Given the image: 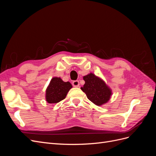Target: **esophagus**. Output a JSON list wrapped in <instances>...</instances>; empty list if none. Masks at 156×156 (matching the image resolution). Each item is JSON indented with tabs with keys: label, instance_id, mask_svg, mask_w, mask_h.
Instances as JSON below:
<instances>
[{
	"label": "esophagus",
	"instance_id": "34e87169",
	"mask_svg": "<svg viewBox=\"0 0 156 156\" xmlns=\"http://www.w3.org/2000/svg\"><path fill=\"white\" fill-rule=\"evenodd\" d=\"M72 85L74 87H78L79 86V81H77V80H76V81H73L72 82Z\"/></svg>",
	"mask_w": 156,
	"mask_h": 156
}]
</instances>
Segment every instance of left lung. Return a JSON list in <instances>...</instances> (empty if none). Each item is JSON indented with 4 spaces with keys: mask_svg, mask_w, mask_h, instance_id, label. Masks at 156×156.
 <instances>
[{
    "mask_svg": "<svg viewBox=\"0 0 156 156\" xmlns=\"http://www.w3.org/2000/svg\"><path fill=\"white\" fill-rule=\"evenodd\" d=\"M83 79L85 83L81 90L86 94L90 101L100 106L110 100L111 90L101 79L90 73L84 76Z\"/></svg>",
    "mask_w": 156,
    "mask_h": 156,
    "instance_id": "left-lung-1",
    "label": "left lung"
}]
</instances>
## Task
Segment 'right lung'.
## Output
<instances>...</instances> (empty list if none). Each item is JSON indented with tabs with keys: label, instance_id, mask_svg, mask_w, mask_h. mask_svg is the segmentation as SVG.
Returning <instances> with one entry per match:
<instances>
[{
	"label": "right lung",
	"instance_id": "add662e5",
	"mask_svg": "<svg viewBox=\"0 0 156 156\" xmlns=\"http://www.w3.org/2000/svg\"><path fill=\"white\" fill-rule=\"evenodd\" d=\"M72 85L69 82H64L60 77H53L46 89L45 99L49 103H56L63 100Z\"/></svg>",
	"mask_w": 156,
	"mask_h": 156
}]
</instances>
